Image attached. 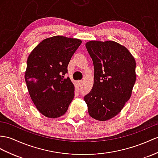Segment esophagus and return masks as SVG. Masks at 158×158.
Returning a JSON list of instances; mask_svg holds the SVG:
<instances>
[{
  "instance_id": "34e87169",
  "label": "esophagus",
  "mask_w": 158,
  "mask_h": 158,
  "mask_svg": "<svg viewBox=\"0 0 158 158\" xmlns=\"http://www.w3.org/2000/svg\"><path fill=\"white\" fill-rule=\"evenodd\" d=\"M78 84H80V85H81V84H82V80H78Z\"/></svg>"
}]
</instances>
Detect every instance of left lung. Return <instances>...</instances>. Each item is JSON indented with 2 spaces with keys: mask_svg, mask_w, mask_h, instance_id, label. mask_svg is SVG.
Segmentation results:
<instances>
[{
  "mask_svg": "<svg viewBox=\"0 0 158 158\" xmlns=\"http://www.w3.org/2000/svg\"><path fill=\"white\" fill-rule=\"evenodd\" d=\"M86 48L93 61L94 84L84 97L88 113L107 121L121 112L131 96L136 62L125 46L113 41H90Z\"/></svg>",
  "mask_w": 158,
  "mask_h": 158,
  "instance_id": "left-lung-1",
  "label": "left lung"
}]
</instances>
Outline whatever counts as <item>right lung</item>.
I'll return each mask as SVG.
<instances>
[{"mask_svg": "<svg viewBox=\"0 0 158 158\" xmlns=\"http://www.w3.org/2000/svg\"><path fill=\"white\" fill-rule=\"evenodd\" d=\"M82 43L76 38L53 36L44 40L30 53L25 80L35 106L45 117L62 116L74 97L68 72L71 57Z\"/></svg>", "mask_w": 158, "mask_h": 158, "instance_id": "1", "label": "right lung"}]
</instances>
